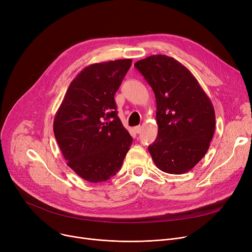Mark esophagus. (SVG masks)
Segmentation results:
<instances>
[{
    "label": "esophagus",
    "instance_id": "obj_1",
    "mask_svg": "<svg viewBox=\"0 0 252 252\" xmlns=\"http://www.w3.org/2000/svg\"><path fill=\"white\" fill-rule=\"evenodd\" d=\"M141 129H142V127L140 126H135L134 127V131L136 134H140L141 133Z\"/></svg>",
    "mask_w": 252,
    "mask_h": 252
}]
</instances>
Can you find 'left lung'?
Masks as SVG:
<instances>
[{
	"label": "left lung",
	"mask_w": 252,
	"mask_h": 252,
	"mask_svg": "<svg viewBox=\"0 0 252 252\" xmlns=\"http://www.w3.org/2000/svg\"><path fill=\"white\" fill-rule=\"evenodd\" d=\"M135 67L156 99L158 134L148 147L152 159L164 173H187L202 159L213 140V103L191 71L173 57L152 55Z\"/></svg>",
	"instance_id": "left-lung-1"
}]
</instances>
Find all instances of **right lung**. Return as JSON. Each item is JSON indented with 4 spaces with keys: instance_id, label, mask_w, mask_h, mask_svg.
Masks as SVG:
<instances>
[{
    "instance_id": "1",
    "label": "right lung",
    "mask_w": 252,
    "mask_h": 252,
    "mask_svg": "<svg viewBox=\"0 0 252 252\" xmlns=\"http://www.w3.org/2000/svg\"><path fill=\"white\" fill-rule=\"evenodd\" d=\"M131 65L119 59L87 66L70 83L53 129L67 165L100 183L121 169L133 142L117 116L114 95Z\"/></svg>"
}]
</instances>
